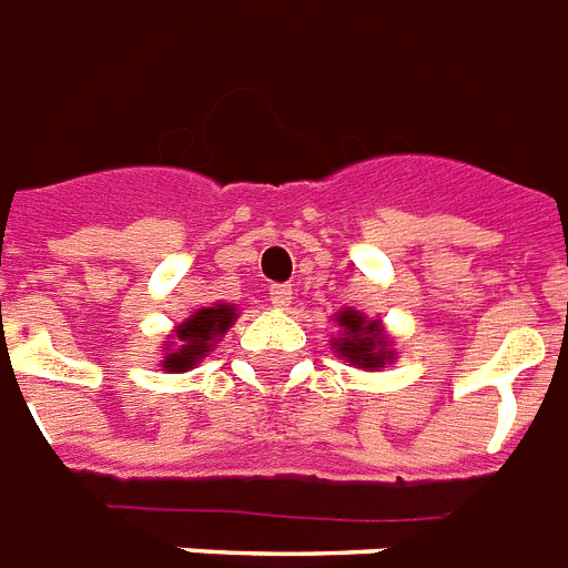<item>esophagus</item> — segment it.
Returning <instances> with one entry per match:
<instances>
[{"instance_id": "esophagus-1", "label": "esophagus", "mask_w": 568, "mask_h": 568, "mask_svg": "<svg viewBox=\"0 0 568 568\" xmlns=\"http://www.w3.org/2000/svg\"><path fill=\"white\" fill-rule=\"evenodd\" d=\"M271 294V303H274L276 308H285L288 303H292V285H283V283H274L268 288Z\"/></svg>"}]
</instances>
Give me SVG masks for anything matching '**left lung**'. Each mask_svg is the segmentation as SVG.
<instances>
[{
    "mask_svg": "<svg viewBox=\"0 0 568 568\" xmlns=\"http://www.w3.org/2000/svg\"><path fill=\"white\" fill-rule=\"evenodd\" d=\"M335 321L341 326V335L332 341V347L341 358H347L349 364L364 367V371H376V367L394 362V349H390L379 321H367L356 308H344Z\"/></svg>",
    "mask_w": 568,
    "mask_h": 568,
    "instance_id": "obj_1",
    "label": "left lung"
}]
</instances>
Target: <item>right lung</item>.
Returning <instances> with one entry per match:
<instances>
[{
	"label": "right lung",
	"instance_id": "obj_1",
	"mask_svg": "<svg viewBox=\"0 0 568 568\" xmlns=\"http://www.w3.org/2000/svg\"><path fill=\"white\" fill-rule=\"evenodd\" d=\"M236 308L227 303H215L210 308H197L174 329V341H169L163 356V367L169 373L192 371L201 358L221 341V335L233 326Z\"/></svg>",
	"mask_w": 568,
	"mask_h": 568
}]
</instances>
